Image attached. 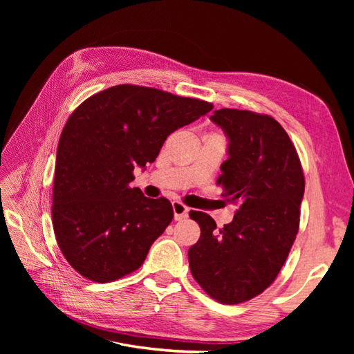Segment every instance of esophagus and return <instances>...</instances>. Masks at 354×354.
Returning <instances> with one entry per match:
<instances>
[{
  "mask_svg": "<svg viewBox=\"0 0 354 354\" xmlns=\"http://www.w3.org/2000/svg\"><path fill=\"white\" fill-rule=\"evenodd\" d=\"M173 211H174V220L180 221V220H185L187 217L189 208L186 205H183V203H181V202L174 201L173 202Z\"/></svg>",
  "mask_w": 354,
  "mask_h": 354,
  "instance_id": "esophagus-1",
  "label": "esophagus"
}]
</instances>
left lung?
<instances>
[{
	"instance_id": "1",
	"label": "left lung",
	"mask_w": 354,
	"mask_h": 354,
	"mask_svg": "<svg viewBox=\"0 0 354 354\" xmlns=\"http://www.w3.org/2000/svg\"><path fill=\"white\" fill-rule=\"evenodd\" d=\"M209 120L229 140L217 183L239 209L220 230L208 214L190 211L201 238L189 248V266L209 297L239 304L270 286L286 261L299 226L304 176L292 142L272 116L220 109Z\"/></svg>"
}]
</instances>
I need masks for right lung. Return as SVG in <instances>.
<instances>
[{"label":"right lung","mask_w":354,"mask_h":354,"mask_svg":"<svg viewBox=\"0 0 354 354\" xmlns=\"http://www.w3.org/2000/svg\"><path fill=\"white\" fill-rule=\"evenodd\" d=\"M212 104L138 85H115L80 104L63 128L53 187V229L68 263L106 283L137 270L173 220L168 199L130 187L167 137Z\"/></svg>","instance_id":"right-lung-1"}]
</instances>
